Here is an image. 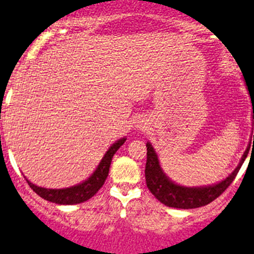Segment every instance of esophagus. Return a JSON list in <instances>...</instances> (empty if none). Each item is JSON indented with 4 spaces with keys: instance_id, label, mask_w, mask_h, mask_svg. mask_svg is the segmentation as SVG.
Masks as SVG:
<instances>
[{
    "instance_id": "obj_1",
    "label": "esophagus",
    "mask_w": 254,
    "mask_h": 254,
    "mask_svg": "<svg viewBox=\"0 0 254 254\" xmlns=\"http://www.w3.org/2000/svg\"><path fill=\"white\" fill-rule=\"evenodd\" d=\"M142 127V124L139 123V124H137V127Z\"/></svg>"
}]
</instances>
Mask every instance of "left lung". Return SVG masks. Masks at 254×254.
<instances>
[{
	"label": "left lung",
	"mask_w": 254,
	"mask_h": 254,
	"mask_svg": "<svg viewBox=\"0 0 254 254\" xmlns=\"http://www.w3.org/2000/svg\"><path fill=\"white\" fill-rule=\"evenodd\" d=\"M251 95V92H249ZM252 109H253V120H254V98L252 99ZM147 147V160H146V170L145 177L146 184L150 189L152 194L155 195V198L164 203L168 207H176V209H195L201 206L209 205L210 202L218 198L222 193L231 185L234 179L238 175L239 170L243 166L245 158L248 155L249 148H254V135H253V145L249 143V146L245 150L244 155L241 158L239 166L235 168L232 174L228 175L224 180H222L218 184L207 185V187H183L171 180L163 172L160 167L159 158L155 152V148L152 147L150 142L146 143Z\"/></svg>",
	"instance_id": "8db88e82"
}]
</instances>
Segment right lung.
<instances>
[{
	"label": "right lung",
	"mask_w": 254,
	"mask_h": 254,
	"mask_svg": "<svg viewBox=\"0 0 254 254\" xmlns=\"http://www.w3.org/2000/svg\"><path fill=\"white\" fill-rule=\"evenodd\" d=\"M125 141H127V138H121V139L115 142L108 148L106 155L103 156V159L100 160L98 168L94 171V174L88 177L87 180L80 183V184L70 188H64V189H47V188H41L32 184L31 181L26 179L27 183H28L30 188L36 194L40 195L41 198L47 199L49 202L59 203V205H77V203H82V202L87 201L91 197H94L96 194V191L103 187L107 176H108L109 167H111L113 155L124 145Z\"/></svg>",
	"instance_id": "1"
}]
</instances>
